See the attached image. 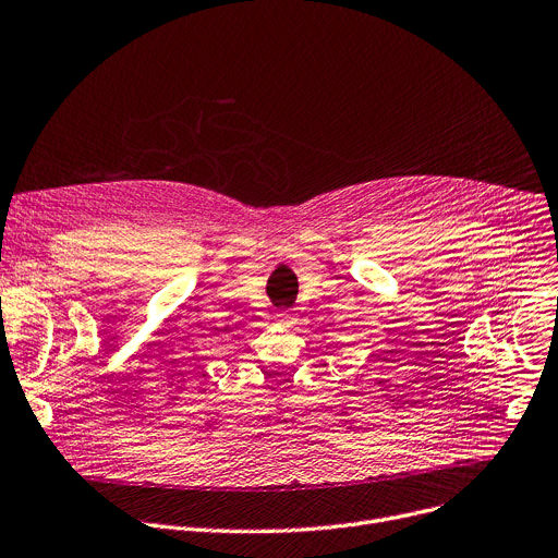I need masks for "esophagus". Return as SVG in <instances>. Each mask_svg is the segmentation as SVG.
I'll return each mask as SVG.
<instances>
[{
    "mask_svg": "<svg viewBox=\"0 0 558 558\" xmlns=\"http://www.w3.org/2000/svg\"><path fill=\"white\" fill-rule=\"evenodd\" d=\"M278 320H282V323H293V312L291 310H278Z\"/></svg>",
    "mask_w": 558,
    "mask_h": 558,
    "instance_id": "esophagus-1",
    "label": "esophagus"
}]
</instances>
